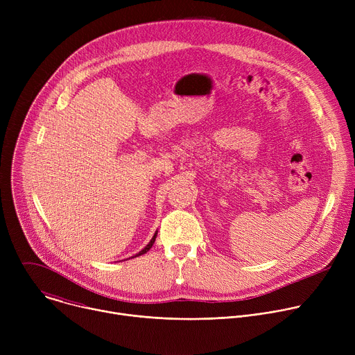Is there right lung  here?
<instances>
[{"label":"right lung","instance_id":"1","mask_svg":"<svg viewBox=\"0 0 355 355\" xmlns=\"http://www.w3.org/2000/svg\"><path fill=\"white\" fill-rule=\"evenodd\" d=\"M156 237H157V230H156V233H155V236L153 237H151V240L148 241V244L141 250V251H139L137 252V254L135 256V257H139V256H141V254H144V252H147L150 248H151V245H153L155 244V241H156Z\"/></svg>","mask_w":355,"mask_h":355}]
</instances>
